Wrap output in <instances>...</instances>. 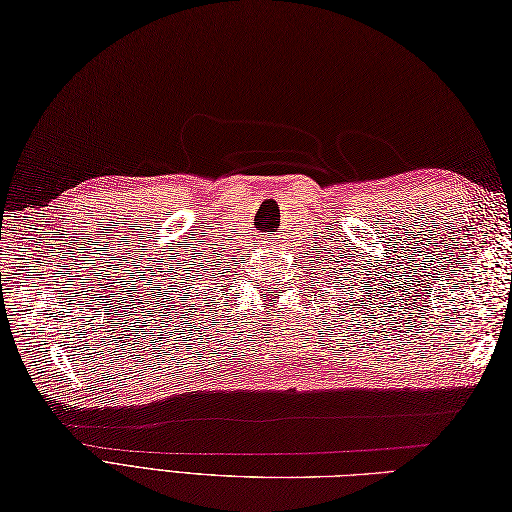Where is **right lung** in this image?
<instances>
[{"label": "right lung", "mask_w": 512, "mask_h": 512, "mask_svg": "<svg viewBox=\"0 0 512 512\" xmlns=\"http://www.w3.org/2000/svg\"><path fill=\"white\" fill-rule=\"evenodd\" d=\"M184 291V289H182ZM204 302H206V299H204ZM195 313H197V308H195Z\"/></svg>", "instance_id": "obj_1"}]
</instances>
